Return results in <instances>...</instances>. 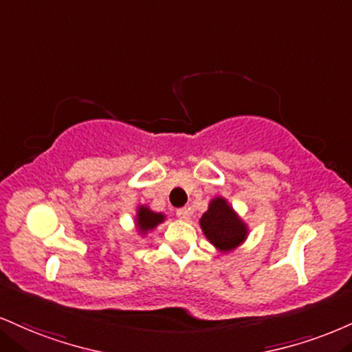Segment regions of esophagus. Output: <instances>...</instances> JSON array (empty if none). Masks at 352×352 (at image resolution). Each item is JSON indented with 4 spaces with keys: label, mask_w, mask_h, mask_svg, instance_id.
<instances>
[{
    "label": "esophagus",
    "mask_w": 352,
    "mask_h": 352,
    "mask_svg": "<svg viewBox=\"0 0 352 352\" xmlns=\"http://www.w3.org/2000/svg\"><path fill=\"white\" fill-rule=\"evenodd\" d=\"M190 214H192V211H190V208H187V206L177 210V217L180 219H190Z\"/></svg>",
    "instance_id": "1"
}]
</instances>
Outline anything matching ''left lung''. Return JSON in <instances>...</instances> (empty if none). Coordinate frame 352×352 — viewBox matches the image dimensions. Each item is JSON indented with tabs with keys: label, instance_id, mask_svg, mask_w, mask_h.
I'll list each match as a JSON object with an SVG mask.
<instances>
[{
	"label": "left lung",
	"instance_id": "obj_1",
	"mask_svg": "<svg viewBox=\"0 0 352 352\" xmlns=\"http://www.w3.org/2000/svg\"><path fill=\"white\" fill-rule=\"evenodd\" d=\"M201 230L211 244L221 251H231L245 238V226L223 198H214L200 219Z\"/></svg>",
	"mask_w": 352,
	"mask_h": 352
}]
</instances>
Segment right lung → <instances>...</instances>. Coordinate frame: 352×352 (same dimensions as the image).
<instances>
[{"mask_svg": "<svg viewBox=\"0 0 352 352\" xmlns=\"http://www.w3.org/2000/svg\"><path fill=\"white\" fill-rule=\"evenodd\" d=\"M162 219H164V214L154 213V211L146 208V206H141V208L138 210V226L142 232L154 230Z\"/></svg>", "mask_w": 352, "mask_h": 352, "instance_id": "1", "label": "right lung"}]
</instances>
